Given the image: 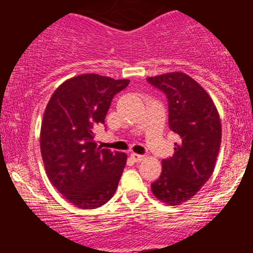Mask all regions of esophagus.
Listing matches in <instances>:
<instances>
[{
	"mask_svg": "<svg viewBox=\"0 0 253 253\" xmlns=\"http://www.w3.org/2000/svg\"><path fill=\"white\" fill-rule=\"evenodd\" d=\"M131 158H132V159H133L134 162H136V163H141V162H143V160L145 159L144 155L136 154V153H132V154H131Z\"/></svg>",
	"mask_w": 253,
	"mask_h": 253,
	"instance_id": "1",
	"label": "esophagus"
}]
</instances>
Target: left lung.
I'll use <instances>...</instances> for the list:
<instances>
[{
  "mask_svg": "<svg viewBox=\"0 0 253 253\" xmlns=\"http://www.w3.org/2000/svg\"><path fill=\"white\" fill-rule=\"evenodd\" d=\"M147 81L167 96L169 127L180 137L150 187L158 200L177 206L192 198L213 174L221 143L220 119L211 96L190 76L172 72Z\"/></svg>",
  "mask_w": 253,
  "mask_h": 253,
  "instance_id": "1",
  "label": "left lung"
}]
</instances>
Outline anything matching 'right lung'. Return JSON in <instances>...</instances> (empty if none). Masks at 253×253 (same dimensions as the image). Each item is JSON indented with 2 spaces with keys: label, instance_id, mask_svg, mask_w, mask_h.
Segmentation results:
<instances>
[{
  "label": "right lung",
  "instance_id": "right-lung-1",
  "mask_svg": "<svg viewBox=\"0 0 253 253\" xmlns=\"http://www.w3.org/2000/svg\"><path fill=\"white\" fill-rule=\"evenodd\" d=\"M128 83L93 73L77 76L53 91L45 109L40 149L47 177L81 209L105 205L124 172L127 155L101 149L93 139L114 96Z\"/></svg>",
  "mask_w": 253,
  "mask_h": 253
}]
</instances>
